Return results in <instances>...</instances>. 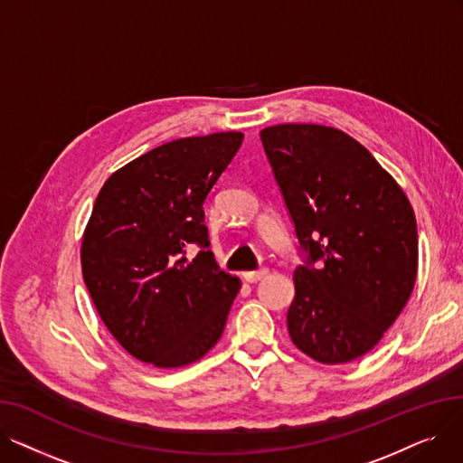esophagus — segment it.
Listing matches in <instances>:
<instances>
[{
    "label": "esophagus",
    "instance_id": "esophagus-1",
    "mask_svg": "<svg viewBox=\"0 0 463 463\" xmlns=\"http://www.w3.org/2000/svg\"><path fill=\"white\" fill-rule=\"evenodd\" d=\"M269 276V269H260V270H251V272H244V279L255 283V281H260L262 278Z\"/></svg>",
    "mask_w": 463,
    "mask_h": 463
}]
</instances>
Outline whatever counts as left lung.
<instances>
[{
	"instance_id": "1",
	"label": "left lung",
	"mask_w": 463,
	"mask_h": 463,
	"mask_svg": "<svg viewBox=\"0 0 463 463\" xmlns=\"http://www.w3.org/2000/svg\"><path fill=\"white\" fill-rule=\"evenodd\" d=\"M260 140L309 253L293 276L288 335L321 364L356 360L381 342L415 288V212L400 184L344 131L279 124L262 129Z\"/></svg>"
}]
</instances>
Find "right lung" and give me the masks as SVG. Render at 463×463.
Segmentation results:
<instances>
[{"mask_svg": "<svg viewBox=\"0 0 463 463\" xmlns=\"http://www.w3.org/2000/svg\"><path fill=\"white\" fill-rule=\"evenodd\" d=\"M238 131L185 137L121 168L97 194L80 262L93 306L116 342L154 368L201 360L223 334L241 281L208 248L204 199L236 156Z\"/></svg>", "mask_w": 463, "mask_h": 463, "instance_id": "obj_1", "label": "right lung"}]
</instances>
